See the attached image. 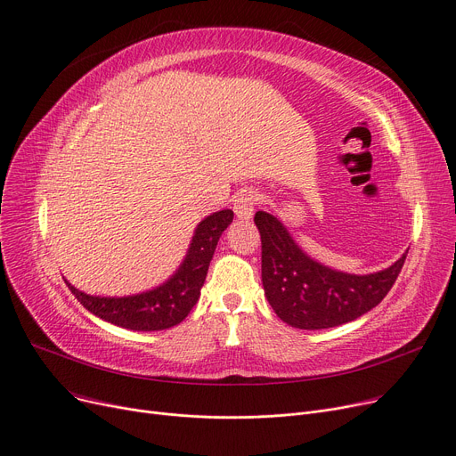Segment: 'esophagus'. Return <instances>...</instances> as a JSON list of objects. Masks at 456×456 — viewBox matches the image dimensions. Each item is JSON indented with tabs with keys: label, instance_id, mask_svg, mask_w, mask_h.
<instances>
[{
	"label": "esophagus",
	"instance_id": "obj_1",
	"mask_svg": "<svg viewBox=\"0 0 456 456\" xmlns=\"http://www.w3.org/2000/svg\"><path fill=\"white\" fill-rule=\"evenodd\" d=\"M260 200V194L256 190L253 188H244L238 191V194L234 196V203H232V208H234V214L238 216L240 220H249L253 212H255V207Z\"/></svg>",
	"mask_w": 456,
	"mask_h": 456
}]
</instances>
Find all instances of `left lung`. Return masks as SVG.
<instances>
[{"instance_id":"left-lung-1","label":"left lung","mask_w":456,"mask_h":456,"mask_svg":"<svg viewBox=\"0 0 456 456\" xmlns=\"http://www.w3.org/2000/svg\"><path fill=\"white\" fill-rule=\"evenodd\" d=\"M262 286L275 314L296 329L318 330L361 318L394 286L406 253L387 270L354 275L310 258L277 216L258 210Z\"/></svg>"}]
</instances>
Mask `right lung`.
Wrapping results in <instances>:
<instances>
[{"label":"right lung","instance_id":"right-lung-1","mask_svg":"<svg viewBox=\"0 0 456 456\" xmlns=\"http://www.w3.org/2000/svg\"><path fill=\"white\" fill-rule=\"evenodd\" d=\"M232 210H218L201 220L191 236L190 248L175 273L157 289L124 296L103 297L77 290L66 279L68 289L77 301L92 313L112 325L131 330H164L181 323L200 299L212 255L222 232L232 222Z\"/></svg>","mask_w":456,"mask_h":456}]
</instances>
